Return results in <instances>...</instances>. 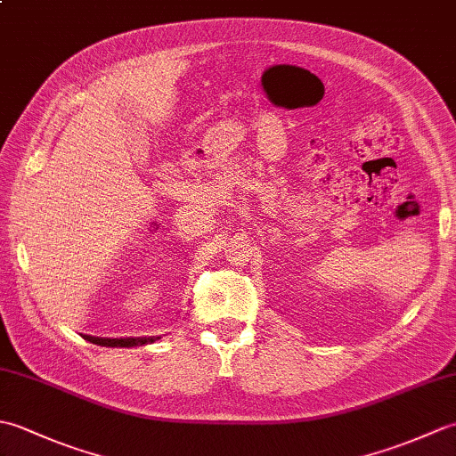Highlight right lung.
<instances>
[{
	"label": "right lung",
	"instance_id": "obj_1",
	"mask_svg": "<svg viewBox=\"0 0 456 456\" xmlns=\"http://www.w3.org/2000/svg\"><path fill=\"white\" fill-rule=\"evenodd\" d=\"M86 341L100 346H141V345H151L159 341L160 337H119V338H108V337H92V335H82Z\"/></svg>",
	"mask_w": 456,
	"mask_h": 456
}]
</instances>
